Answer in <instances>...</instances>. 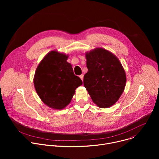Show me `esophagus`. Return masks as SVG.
<instances>
[{"label":"esophagus","instance_id":"34e87169","mask_svg":"<svg viewBox=\"0 0 159 159\" xmlns=\"http://www.w3.org/2000/svg\"><path fill=\"white\" fill-rule=\"evenodd\" d=\"M79 77L81 79V80L83 81V79H84V75L83 74H82V75H80V76H79Z\"/></svg>","mask_w":159,"mask_h":159}]
</instances>
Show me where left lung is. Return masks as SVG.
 <instances>
[{
  "label": "left lung",
  "instance_id": "8db88e82",
  "mask_svg": "<svg viewBox=\"0 0 159 159\" xmlns=\"http://www.w3.org/2000/svg\"><path fill=\"white\" fill-rule=\"evenodd\" d=\"M88 72L84 85L93 101L101 108L114 105L124 92L126 76L118 57L111 52L96 48L85 53Z\"/></svg>",
  "mask_w": 159,
  "mask_h": 159
}]
</instances>
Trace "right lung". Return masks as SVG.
<instances>
[{
	"label": "right lung",
	"mask_w": 159,
	"mask_h": 159,
	"mask_svg": "<svg viewBox=\"0 0 159 159\" xmlns=\"http://www.w3.org/2000/svg\"><path fill=\"white\" fill-rule=\"evenodd\" d=\"M69 55L52 50L38 64L34 76V86L42 102L50 108L61 110L69 105L75 89L82 84L74 75Z\"/></svg>",
	"instance_id": "1"
}]
</instances>
